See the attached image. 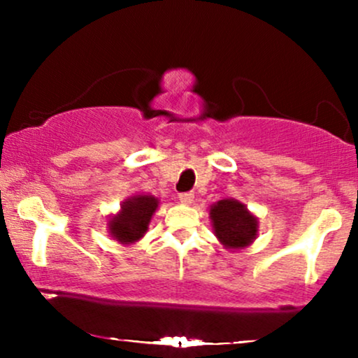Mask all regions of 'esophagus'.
<instances>
[{"mask_svg":"<svg viewBox=\"0 0 358 358\" xmlns=\"http://www.w3.org/2000/svg\"><path fill=\"white\" fill-rule=\"evenodd\" d=\"M178 199H180V202H182V203L190 205L193 202V193L192 192H183V193H180Z\"/></svg>","mask_w":358,"mask_h":358,"instance_id":"esophagus-1","label":"esophagus"}]
</instances>
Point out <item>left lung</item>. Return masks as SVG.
Masks as SVG:
<instances>
[{"instance_id": "8db88e82", "label": "left lung", "mask_w": 358, "mask_h": 358, "mask_svg": "<svg viewBox=\"0 0 358 358\" xmlns=\"http://www.w3.org/2000/svg\"><path fill=\"white\" fill-rule=\"evenodd\" d=\"M210 219L213 232L225 249H244L256 239L257 217L237 200L224 199L213 203Z\"/></svg>"}]
</instances>
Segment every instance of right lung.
Here are the masks:
<instances>
[{"instance_id":"obj_1","label":"right lung","mask_w":358,"mask_h":358,"mask_svg":"<svg viewBox=\"0 0 358 358\" xmlns=\"http://www.w3.org/2000/svg\"><path fill=\"white\" fill-rule=\"evenodd\" d=\"M158 203V199L153 195H134L126 199L121 205V210L109 219L110 237L126 245L141 239L148 231Z\"/></svg>"}]
</instances>
